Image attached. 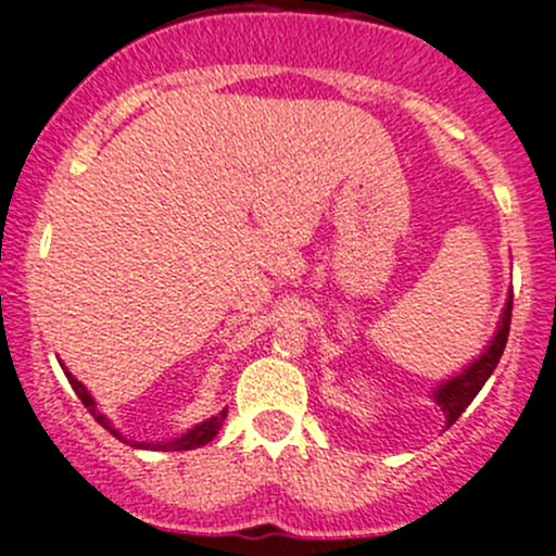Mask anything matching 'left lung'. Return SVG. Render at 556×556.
Here are the masks:
<instances>
[{"instance_id":"obj_1","label":"left lung","mask_w":556,"mask_h":556,"mask_svg":"<svg viewBox=\"0 0 556 556\" xmlns=\"http://www.w3.org/2000/svg\"><path fill=\"white\" fill-rule=\"evenodd\" d=\"M510 311H513V294H510V300H507L505 311H502L500 330H496L494 341L489 343V349L480 354L478 361H475L472 366L462 374V377L451 379V382H445L440 390H437V393H433L437 404H440L442 412H445L447 426H453V422L462 417V412L472 404V399L480 393V388L485 384V379L491 377V371H494L496 363H500L502 352H505L507 332H510Z\"/></svg>"}]
</instances>
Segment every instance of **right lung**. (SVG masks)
Returning <instances> with one entry per match:
<instances>
[{"label":"right lung","instance_id":"add662e5","mask_svg":"<svg viewBox=\"0 0 556 556\" xmlns=\"http://www.w3.org/2000/svg\"><path fill=\"white\" fill-rule=\"evenodd\" d=\"M65 374H67V371H65ZM67 379H71V388L76 390V395H78V399H81V404L87 406L89 412H92L94 420H98L103 428H109V431L114 433L116 440H123V437H119V433H116L114 428L109 426V420H105V417L100 415L98 409H94V399L87 393V388H84V384L78 382V379H73L71 374H67ZM224 420H226V409L220 412V415L210 417V420L199 422V426H195V428H190V431L182 433L179 440L163 442V445H144V442H139V445H134V447H150V451H155V447H157V451H193V447H202V445H207V442H213V440H215V433H218L220 426H224ZM123 442H128V440H123Z\"/></svg>","mask_w":556,"mask_h":556}]
</instances>
